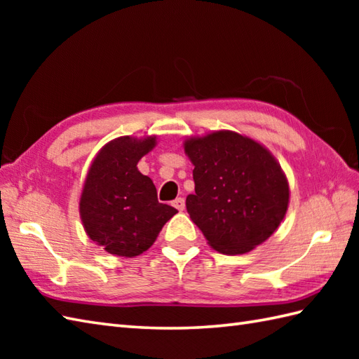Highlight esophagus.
Segmentation results:
<instances>
[{
    "mask_svg": "<svg viewBox=\"0 0 359 359\" xmlns=\"http://www.w3.org/2000/svg\"><path fill=\"white\" fill-rule=\"evenodd\" d=\"M172 207L177 208L179 211H184L185 210V201L182 199V197H177V199L172 201Z\"/></svg>",
    "mask_w": 359,
    "mask_h": 359,
    "instance_id": "34e87169",
    "label": "esophagus"
}]
</instances>
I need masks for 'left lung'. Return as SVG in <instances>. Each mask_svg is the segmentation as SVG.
Wrapping results in <instances>:
<instances>
[{
    "instance_id": "left-lung-1",
    "label": "left lung",
    "mask_w": 359,
    "mask_h": 359,
    "mask_svg": "<svg viewBox=\"0 0 359 359\" xmlns=\"http://www.w3.org/2000/svg\"><path fill=\"white\" fill-rule=\"evenodd\" d=\"M185 152L196 184L187 210L210 245L242 255L269 239L288 207L287 179L270 152L230 131L189 139Z\"/></svg>"
}]
</instances>
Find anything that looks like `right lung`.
<instances>
[{"mask_svg": "<svg viewBox=\"0 0 359 359\" xmlns=\"http://www.w3.org/2000/svg\"><path fill=\"white\" fill-rule=\"evenodd\" d=\"M156 137H120L98 152L83 188L80 215L88 236L108 253L134 257L147 251L177 210L157 199L139 160L154 148Z\"/></svg>", "mask_w": 359, "mask_h": 359, "instance_id": "right-lung-1", "label": "right lung"}]
</instances>
